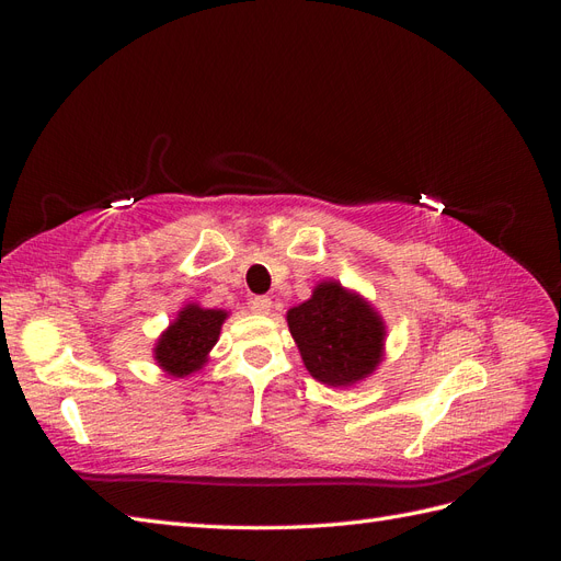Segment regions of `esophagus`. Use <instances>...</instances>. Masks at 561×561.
Segmentation results:
<instances>
[{
	"label": "esophagus",
	"instance_id": "34e87169",
	"mask_svg": "<svg viewBox=\"0 0 561 561\" xmlns=\"http://www.w3.org/2000/svg\"><path fill=\"white\" fill-rule=\"evenodd\" d=\"M250 309H252V313H257V316H268L271 309H274V301H271L268 297H254L250 301Z\"/></svg>",
	"mask_w": 561,
	"mask_h": 561
}]
</instances>
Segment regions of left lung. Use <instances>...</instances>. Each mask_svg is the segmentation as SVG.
<instances>
[{
	"label": "left lung",
	"instance_id": "8db88e82",
	"mask_svg": "<svg viewBox=\"0 0 561 561\" xmlns=\"http://www.w3.org/2000/svg\"><path fill=\"white\" fill-rule=\"evenodd\" d=\"M287 325L311 377L328 386L358 383L383 358L381 316L336 280L318 283L311 299L287 311Z\"/></svg>",
	"mask_w": 561,
	"mask_h": 561
}]
</instances>
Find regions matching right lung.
Here are the masks:
<instances>
[{
    "label": "right lung",
    "mask_w": 561,
    "mask_h": 561,
    "mask_svg": "<svg viewBox=\"0 0 561 561\" xmlns=\"http://www.w3.org/2000/svg\"><path fill=\"white\" fill-rule=\"evenodd\" d=\"M227 316L222 309H201L198 304H186L154 346L159 367L175 379L198 371L208 363V353L217 344Z\"/></svg>",
    "instance_id": "1"
}]
</instances>
